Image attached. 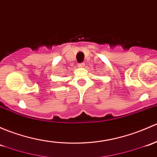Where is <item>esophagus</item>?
<instances>
[{
	"label": "esophagus",
	"instance_id": "34e87169",
	"mask_svg": "<svg viewBox=\"0 0 157 157\" xmlns=\"http://www.w3.org/2000/svg\"><path fill=\"white\" fill-rule=\"evenodd\" d=\"M78 66L80 67H84V63H83V62H82V63H80L78 65Z\"/></svg>",
	"mask_w": 157,
	"mask_h": 157
}]
</instances>
